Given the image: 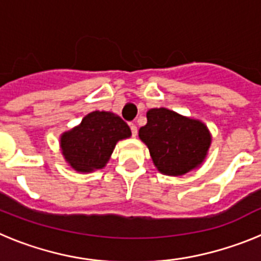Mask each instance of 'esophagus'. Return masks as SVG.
Returning a JSON list of instances; mask_svg holds the SVG:
<instances>
[{"instance_id": "esophagus-1", "label": "esophagus", "mask_w": 261, "mask_h": 261, "mask_svg": "<svg viewBox=\"0 0 261 261\" xmlns=\"http://www.w3.org/2000/svg\"><path fill=\"white\" fill-rule=\"evenodd\" d=\"M129 126H130V130H132V135L137 136V125L135 123H129Z\"/></svg>"}]
</instances>
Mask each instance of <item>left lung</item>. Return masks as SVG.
Instances as JSON below:
<instances>
[{"mask_svg": "<svg viewBox=\"0 0 261 261\" xmlns=\"http://www.w3.org/2000/svg\"><path fill=\"white\" fill-rule=\"evenodd\" d=\"M138 137L149 149L161 174L181 176L204 163L212 135L201 120L183 116L168 108H151Z\"/></svg>", "mask_w": 261, "mask_h": 261, "instance_id": "obj_1", "label": "left lung"}]
</instances>
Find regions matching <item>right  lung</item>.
Wrapping results in <instances>:
<instances>
[{
    "label": "right lung",
    "instance_id": "add662e5",
    "mask_svg": "<svg viewBox=\"0 0 261 261\" xmlns=\"http://www.w3.org/2000/svg\"><path fill=\"white\" fill-rule=\"evenodd\" d=\"M130 136L128 124L116 114L93 111L77 126L60 136V147L74 171L89 174L105 168L117 142Z\"/></svg>",
    "mask_w": 261,
    "mask_h": 261
}]
</instances>
